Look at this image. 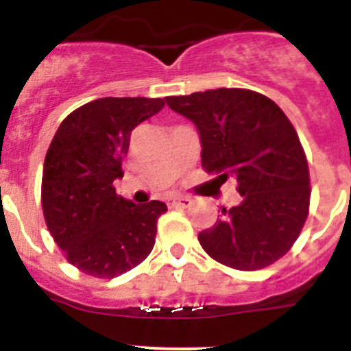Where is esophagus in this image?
Returning <instances> with one entry per match:
<instances>
[{
	"instance_id": "1",
	"label": "esophagus",
	"mask_w": 351,
	"mask_h": 351,
	"mask_svg": "<svg viewBox=\"0 0 351 351\" xmlns=\"http://www.w3.org/2000/svg\"><path fill=\"white\" fill-rule=\"evenodd\" d=\"M173 206H178V207H190L191 206V198L190 197H178V198H173L172 200Z\"/></svg>"
}]
</instances>
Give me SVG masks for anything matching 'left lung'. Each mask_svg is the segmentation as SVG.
I'll use <instances>...</instances> for the list:
<instances>
[{
  "mask_svg": "<svg viewBox=\"0 0 351 351\" xmlns=\"http://www.w3.org/2000/svg\"><path fill=\"white\" fill-rule=\"evenodd\" d=\"M165 100L197 126L204 170L216 173L219 184L237 179L243 197L198 234L204 251L237 271H258L287 255L308 219L311 188L306 153L283 110L241 88Z\"/></svg>",
  "mask_w": 351,
  "mask_h": 351,
  "instance_id": "obj_1",
  "label": "left lung"
}]
</instances>
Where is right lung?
Returning a JSON list of instances; mask_svg holds the SVG:
<instances>
[{
    "label": "right lung",
    "instance_id": "1",
    "mask_svg": "<svg viewBox=\"0 0 351 351\" xmlns=\"http://www.w3.org/2000/svg\"><path fill=\"white\" fill-rule=\"evenodd\" d=\"M161 98H98L68 114L45 154L42 209L47 228L80 272L112 280L151 253L160 200L133 204L119 197L130 135L163 108Z\"/></svg>",
    "mask_w": 351,
    "mask_h": 351
}]
</instances>
